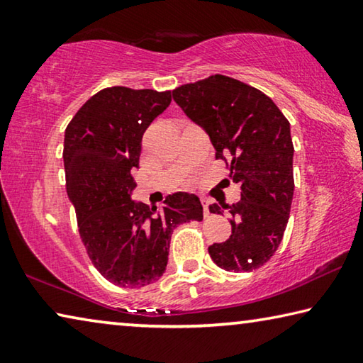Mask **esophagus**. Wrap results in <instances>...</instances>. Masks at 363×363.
Here are the masks:
<instances>
[{"mask_svg": "<svg viewBox=\"0 0 363 363\" xmlns=\"http://www.w3.org/2000/svg\"><path fill=\"white\" fill-rule=\"evenodd\" d=\"M201 205H203L205 216H208V214H210V200L205 199V196H201Z\"/></svg>", "mask_w": 363, "mask_h": 363, "instance_id": "1", "label": "esophagus"}]
</instances>
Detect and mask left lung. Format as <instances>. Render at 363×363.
I'll use <instances>...</instances> for the list:
<instances>
[{"label":"left lung","instance_id":"1","mask_svg":"<svg viewBox=\"0 0 363 363\" xmlns=\"http://www.w3.org/2000/svg\"><path fill=\"white\" fill-rule=\"evenodd\" d=\"M190 120L208 133L242 199L220 205L232 214V233L208 248L229 272H251L266 264L284 238L293 200L290 123L262 91L225 75H211L173 91ZM218 203L210 211L220 214Z\"/></svg>","mask_w":363,"mask_h":363}]
</instances>
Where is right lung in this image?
<instances>
[{
    "label": "right lung",
    "instance_id": "1",
    "mask_svg": "<svg viewBox=\"0 0 363 363\" xmlns=\"http://www.w3.org/2000/svg\"><path fill=\"white\" fill-rule=\"evenodd\" d=\"M171 104V91L112 86L83 104L64 139L67 194L91 262L110 284L140 288L162 277L171 233L203 219L194 194L168 195L163 206L131 200L140 143L150 123Z\"/></svg>",
    "mask_w": 363,
    "mask_h": 363
}]
</instances>
